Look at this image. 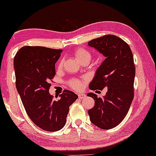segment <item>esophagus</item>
<instances>
[{"label": "esophagus", "instance_id": "esophagus-1", "mask_svg": "<svg viewBox=\"0 0 156 156\" xmlns=\"http://www.w3.org/2000/svg\"><path fill=\"white\" fill-rule=\"evenodd\" d=\"M84 97H85V95H84V94H78V98L79 99H84Z\"/></svg>", "mask_w": 156, "mask_h": 156}]
</instances>
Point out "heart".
<instances>
[{"label":"heart","instance_id":"b5f03b06","mask_svg":"<svg viewBox=\"0 0 156 156\" xmlns=\"http://www.w3.org/2000/svg\"><path fill=\"white\" fill-rule=\"evenodd\" d=\"M75 58L79 62H82L84 60H89L91 58V55L87 50L83 48H78L75 51ZM63 65V60H61L59 63V68H61ZM69 85L72 89L75 90H79L82 88V82L80 80L74 79L69 81Z\"/></svg>","mask_w":156,"mask_h":156}]
</instances>
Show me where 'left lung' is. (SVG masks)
<instances>
[{"instance_id":"obj_1","label":"left lung","mask_w":156,"mask_h":156,"mask_svg":"<svg viewBox=\"0 0 156 156\" xmlns=\"http://www.w3.org/2000/svg\"><path fill=\"white\" fill-rule=\"evenodd\" d=\"M88 45L106 57L97 69L89 88L92 90L108 88L103 98L94 93L87 94L95 101L88 114L94 125L108 130L123 121L133 101L135 77L133 53L125 41L113 34L93 39Z\"/></svg>"}]
</instances>
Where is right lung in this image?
<instances>
[{"mask_svg":"<svg viewBox=\"0 0 156 156\" xmlns=\"http://www.w3.org/2000/svg\"><path fill=\"white\" fill-rule=\"evenodd\" d=\"M62 50L26 46L14 57L16 86L26 113L31 121L46 131H57L65 126L69 106L78 95L64 90L56 101L49 93L56 75L55 63Z\"/></svg>","mask_w":156,"mask_h":156,"instance_id":"1","label":"right lung"}]
</instances>
